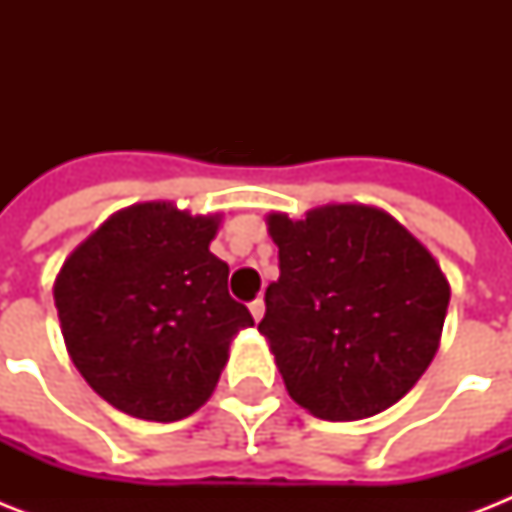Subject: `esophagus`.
I'll use <instances>...</instances> for the list:
<instances>
[{"label":"esophagus","instance_id":"esophagus-1","mask_svg":"<svg viewBox=\"0 0 512 512\" xmlns=\"http://www.w3.org/2000/svg\"><path fill=\"white\" fill-rule=\"evenodd\" d=\"M249 311H252V316H255V321L263 319V313H265L263 297H257V300H252V303H249Z\"/></svg>","mask_w":512,"mask_h":512}]
</instances>
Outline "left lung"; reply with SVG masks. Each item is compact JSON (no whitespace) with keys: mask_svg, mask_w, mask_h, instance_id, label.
<instances>
[{"mask_svg":"<svg viewBox=\"0 0 512 512\" xmlns=\"http://www.w3.org/2000/svg\"><path fill=\"white\" fill-rule=\"evenodd\" d=\"M279 279L257 329L289 396L321 420H364L406 396L438 350L449 284L388 212L329 204L268 217Z\"/></svg>","mask_w":512,"mask_h":512,"instance_id":"8db88e82","label":"left lung"}]
</instances>
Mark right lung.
<instances>
[{"label": "right lung", "instance_id": "1", "mask_svg": "<svg viewBox=\"0 0 512 512\" xmlns=\"http://www.w3.org/2000/svg\"><path fill=\"white\" fill-rule=\"evenodd\" d=\"M217 217L167 201L100 225L55 281L63 340L90 388L138 420L175 422L217 385L228 345L252 327L228 295V265L209 252Z\"/></svg>", "mask_w": 512, "mask_h": 512}]
</instances>
